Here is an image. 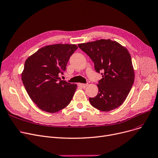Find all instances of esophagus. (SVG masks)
<instances>
[{"instance_id":"obj_1","label":"esophagus","mask_w":158,"mask_h":158,"mask_svg":"<svg viewBox=\"0 0 158 158\" xmlns=\"http://www.w3.org/2000/svg\"><path fill=\"white\" fill-rule=\"evenodd\" d=\"M78 86L81 88H85L87 86V84H84V83H78Z\"/></svg>"}]
</instances>
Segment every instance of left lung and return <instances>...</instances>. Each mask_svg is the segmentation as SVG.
I'll use <instances>...</instances> for the list:
<instances>
[{"instance_id":"left-lung-1","label":"left lung","mask_w":158,"mask_h":158,"mask_svg":"<svg viewBox=\"0 0 158 158\" xmlns=\"http://www.w3.org/2000/svg\"><path fill=\"white\" fill-rule=\"evenodd\" d=\"M94 62L95 70L101 73L98 94L90 98L91 105L109 112L121 105L130 92L135 80V71L127 48L111 40H99L78 44Z\"/></svg>"}]
</instances>
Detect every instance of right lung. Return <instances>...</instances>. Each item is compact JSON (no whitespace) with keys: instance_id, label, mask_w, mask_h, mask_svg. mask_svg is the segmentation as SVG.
<instances>
[{"instance_id":"obj_1","label":"right lung","mask_w":158,"mask_h":158,"mask_svg":"<svg viewBox=\"0 0 158 158\" xmlns=\"http://www.w3.org/2000/svg\"><path fill=\"white\" fill-rule=\"evenodd\" d=\"M76 44H55L45 46L27 58L22 80L32 101L44 112L55 113L66 107L77 85L59 80V74L66 70Z\"/></svg>"}]
</instances>
